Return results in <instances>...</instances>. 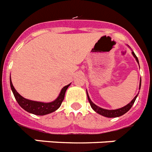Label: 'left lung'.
I'll use <instances>...</instances> for the list:
<instances>
[{"mask_svg": "<svg viewBox=\"0 0 152 152\" xmlns=\"http://www.w3.org/2000/svg\"><path fill=\"white\" fill-rule=\"evenodd\" d=\"M127 46H128V45H127ZM128 47H129V46H128ZM132 55H133V56L134 57L135 59H136V61H137V62L138 63V65H139L138 58H137V57L136 56V55L134 54V52L133 51H132ZM141 79L140 80V84H139V90L141 89ZM138 94H139V92H138ZM138 94L135 96L133 100H131V102H130L129 104H127V105L124 106V107H121V108H119V109H116V110H107V109H104V108L100 107H98V106L96 105L94 103H93V102H92V100H90V96H89V95H88L87 90H86V94H87L88 100H89V102H90V106H91L92 109L94 110V111L96 112L97 113L100 114V115L104 116V117H110V118H111V117H121V116L124 115V113H127V112L130 109H131V107L133 106L135 100H136V98H137V96H138Z\"/></svg>", "mask_w": 152, "mask_h": 152, "instance_id": "1", "label": "left lung"}]
</instances>
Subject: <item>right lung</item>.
<instances>
[{"label":"right lung","instance_id":"1","mask_svg":"<svg viewBox=\"0 0 152 152\" xmlns=\"http://www.w3.org/2000/svg\"><path fill=\"white\" fill-rule=\"evenodd\" d=\"M70 84L71 83L68 84L67 86H65L64 87L62 88L60 93H59V95L58 96V97L56 100L52 102H49V103H44V102L28 100V99H25V98L23 97L22 96L20 95L16 91V90L14 87L13 84H12V82H11V80H10V85H11V90L13 92V94L15 96V98L17 100L18 104L27 112L39 116L46 115L48 113L56 111V110L59 108V107L62 104V102L64 100L66 90L70 86Z\"/></svg>","mask_w":152,"mask_h":152}]
</instances>
